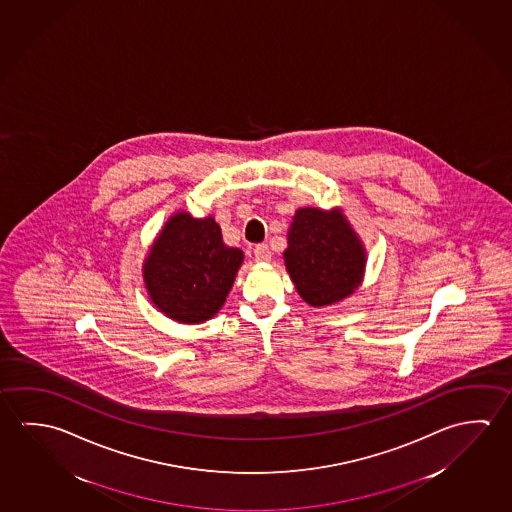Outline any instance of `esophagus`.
<instances>
[{"label": "esophagus", "mask_w": 512, "mask_h": 512, "mask_svg": "<svg viewBox=\"0 0 512 512\" xmlns=\"http://www.w3.org/2000/svg\"><path fill=\"white\" fill-rule=\"evenodd\" d=\"M253 255H255V259L259 260V262H268V260L271 259L268 244H257V246L253 248Z\"/></svg>", "instance_id": "1"}]
</instances>
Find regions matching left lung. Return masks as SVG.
I'll return each instance as SVG.
<instances>
[{"label":"left lung","instance_id":"left-lung-1","mask_svg":"<svg viewBox=\"0 0 512 512\" xmlns=\"http://www.w3.org/2000/svg\"><path fill=\"white\" fill-rule=\"evenodd\" d=\"M285 268L305 302L325 307L361 285L366 250L343 210H296L287 232Z\"/></svg>","mask_w":512,"mask_h":512}]
</instances>
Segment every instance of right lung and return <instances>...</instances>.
<instances>
[{
	"instance_id": "add662e5",
	"label": "right lung",
	"mask_w": 512,
	"mask_h": 512,
	"mask_svg": "<svg viewBox=\"0 0 512 512\" xmlns=\"http://www.w3.org/2000/svg\"><path fill=\"white\" fill-rule=\"evenodd\" d=\"M243 259L239 248L223 243L212 216L196 219L176 212L144 260V285L168 318L203 323L223 307Z\"/></svg>"
}]
</instances>
